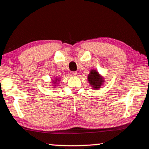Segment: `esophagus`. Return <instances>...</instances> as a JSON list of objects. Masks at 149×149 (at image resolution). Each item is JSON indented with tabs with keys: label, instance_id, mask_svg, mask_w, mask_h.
<instances>
[{
	"label": "esophagus",
	"instance_id": "34e87169",
	"mask_svg": "<svg viewBox=\"0 0 149 149\" xmlns=\"http://www.w3.org/2000/svg\"><path fill=\"white\" fill-rule=\"evenodd\" d=\"M71 75H73V76H75L77 75V72H71Z\"/></svg>",
	"mask_w": 149,
	"mask_h": 149
}]
</instances>
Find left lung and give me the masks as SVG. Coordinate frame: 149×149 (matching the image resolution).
Returning a JSON list of instances; mask_svg holds the SVG:
<instances>
[{
	"label": "left lung",
	"mask_w": 149,
	"mask_h": 149,
	"mask_svg": "<svg viewBox=\"0 0 149 149\" xmlns=\"http://www.w3.org/2000/svg\"><path fill=\"white\" fill-rule=\"evenodd\" d=\"M87 79L93 89L96 90L99 89L104 84V78L95 70H91L89 74L88 75Z\"/></svg>",
	"instance_id": "8db88e82"
}]
</instances>
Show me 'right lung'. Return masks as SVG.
<instances>
[{
    "instance_id": "add662e5",
    "label": "right lung",
    "mask_w": 149,
    "mask_h": 149,
    "mask_svg": "<svg viewBox=\"0 0 149 149\" xmlns=\"http://www.w3.org/2000/svg\"><path fill=\"white\" fill-rule=\"evenodd\" d=\"M60 79H58V78H55L54 80H53V84L54 85H56L57 84V82L59 81Z\"/></svg>"
}]
</instances>
